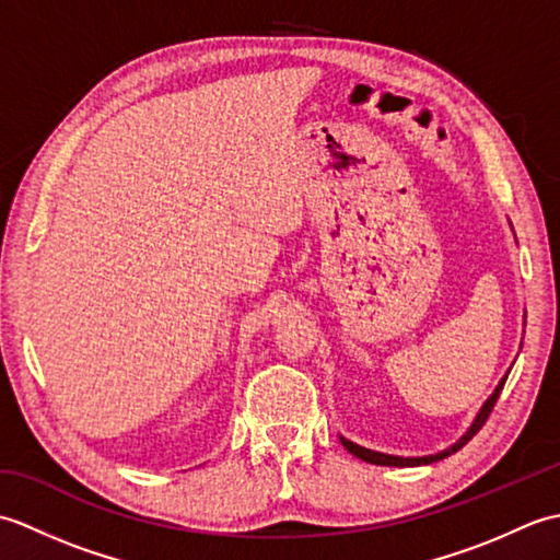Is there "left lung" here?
I'll return each mask as SVG.
<instances>
[{"instance_id": "1", "label": "left lung", "mask_w": 560, "mask_h": 560, "mask_svg": "<svg viewBox=\"0 0 560 560\" xmlns=\"http://www.w3.org/2000/svg\"><path fill=\"white\" fill-rule=\"evenodd\" d=\"M505 380H508V377L501 380V385L495 387L491 399L483 404L479 416H477V419H474L471 428L467 431V435H462L459 443H455V445L443 450V452H438V455H428V457H395V455H383V452H375V450H365V447H361V445L351 443V440H347V438H341V443H343V447H347V450L351 452V455H355V457L363 459V462L380 464V467H419V464H431V462H438V459H445L447 455H452V452H457L459 447L467 445L469 440L481 431V425H483L486 421H489V416H491V411H493V407H495V401H498V397H501V389H503V385H505Z\"/></svg>"}]
</instances>
